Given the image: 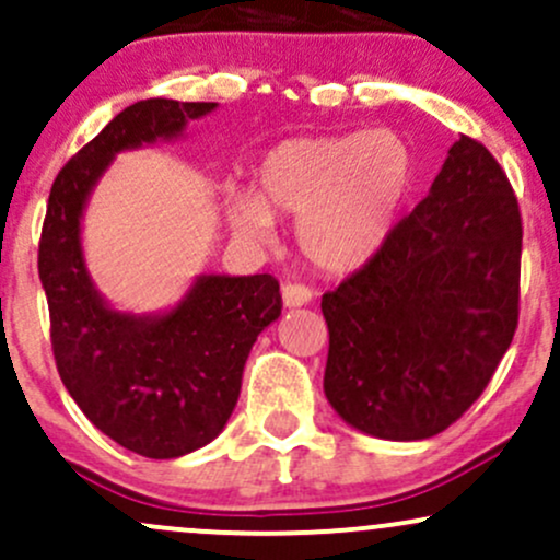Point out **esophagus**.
<instances>
[{"instance_id": "34e87169", "label": "esophagus", "mask_w": 560, "mask_h": 560, "mask_svg": "<svg viewBox=\"0 0 560 560\" xmlns=\"http://www.w3.org/2000/svg\"><path fill=\"white\" fill-rule=\"evenodd\" d=\"M281 300H284L287 311H294V307L307 305V302L313 300V292L302 284H287L284 289H281Z\"/></svg>"}]
</instances>
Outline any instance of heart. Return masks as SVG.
<instances>
[{"mask_svg": "<svg viewBox=\"0 0 560 560\" xmlns=\"http://www.w3.org/2000/svg\"><path fill=\"white\" fill-rule=\"evenodd\" d=\"M413 176V150L392 128L298 137L260 158L255 191L226 189L223 208L247 242L271 240L273 215L298 218L300 253L320 271L350 273L387 244Z\"/></svg>", "mask_w": 560, "mask_h": 560, "instance_id": "b5f03b06", "label": "heart"}]
</instances>
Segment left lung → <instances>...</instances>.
<instances>
[{
  "mask_svg": "<svg viewBox=\"0 0 560 560\" xmlns=\"http://www.w3.org/2000/svg\"><path fill=\"white\" fill-rule=\"evenodd\" d=\"M522 215L487 147L458 137L427 199L320 300L326 400L358 432L416 442L471 408L518 324Z\"/></svg>",
  "mask_w": 560,
  "mask_h": 560,
  "instance_id": "8db88e82",
  "label": "left lung"
}]
</instances>
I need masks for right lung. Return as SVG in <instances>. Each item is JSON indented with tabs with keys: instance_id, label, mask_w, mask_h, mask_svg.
Instances as JSON below:
<instances>
[{
	"instance_id": "1",
	"label": "right lung",
	"mask_w": 560,
	"mask_h": 560,
	"mask_svg": "<svg viewBox=\"0 0 560 560\" xmlns=\"http://www.w3.org/2000/svg\"><path fill=\"white\" fill-rule=\"evenodd\" d=\"M215 107L152 96L115 115L57 173L38 244L62 384L102 434L144 458H182L223 432L249 350L281 316L279 281L199 273L163 311H120L89 273L83 213L120 152L184 139Z\"/></svg>"
}]
</instances>
